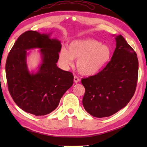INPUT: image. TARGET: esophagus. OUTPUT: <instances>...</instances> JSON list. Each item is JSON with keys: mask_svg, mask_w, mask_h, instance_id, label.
<instances>
[{"mask_svg": "<svg viewBox=\"0 0 147 147\" xmlns=\"http://www.w3.org/2000/svg\"><path fill=\"white\" fill-rule=\"evenodd\" d=\"M80 80L79 79V78L78 77V76H74V82L75 83H78L80 82Z\"/></svg>", "mask_w": 147, "mask_h": 147, "instance_id": "esophagus-1", "label": "esophagus"}]
</instances>
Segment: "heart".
Masks as SVG:
<instances>
[{
	"label": "heart",
	"instance_id": "obj_1",
	"mask_svg": "<svg viewBox=\"0 0 147 147\" xmlns=\"http://www.w3.org/2000/svg\"><path fill=\"white\" fill-rule=\"evenodd\" d=\"M112 55L108 45L102 44L94 39L75 40L71 42L67 50L62 49L59 53V61L64 67L73 64V59H78L76 65L80 73L91 76L98 73L111 61Z\"/></svg>",
	"mask_w": 147,
	"mask_h": 147
}]
</instances>
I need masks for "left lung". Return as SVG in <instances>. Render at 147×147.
<instances>
[{
    "mask_svg": "<svg viewBox=\"0 0 147 147\" xmlns=\"http://www.w3.org/2000/svg\"><path fill=\"white\" fill-rule=\"evenodd\" d=\"M115 36L116 47L111 61L97 74L82 80L85 88L83 105L95 117L116 113L135 92L138 75L136 54L123 36Z\"/></svg>",
    "mask_w": 147,
    "mask_h": 147,
    "instance_id": "left-lung-1",
    "label": "left lung"
}]
</instances>
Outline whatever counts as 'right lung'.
<instances>
[{"instance_id": "add662e5", "label": "right lung", "mask_w": 147, "mask_h": 147, "mask_svg": "<svg viewBox=\"0 0 147 147\" xmlns=\"http://www.w3.org/2000/svg\"><path fill=\"white\" fill-rule=\"evenodd\" d=\"M50 33L28 31L17 39L7 58L5 73L9 92L19 107L28 113L45 115L54 111L73 84L70 72L57 65L61 42ZM38 48L41 62L36 72L27 65L28 50Z\"/></svg>"}]
</instances>
